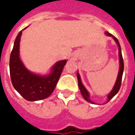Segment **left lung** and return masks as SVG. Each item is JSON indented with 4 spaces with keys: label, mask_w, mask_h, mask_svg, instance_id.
<instances>
[{
    "label": "left lung",
    "mask_w": 135,
    "mask_h": 135,
    "mask_svg": "<svg viewBox=\"0 0 135 135\" xmlns=\"http://www.w3.org/2000/svg\"><path fill=\"white\" fill-rule=\"evenodd\" d=\"M105 34H106V35L112 37L113 38V40L116 41V44L118 45V46H119V64H120L119 74H118V76H117V79H116V83H115V85H114V86H113V88L112 89V90L110 91V93L108 94V95L107 102H108L113 96H114V95H116V93L119 92V89H120V87H121L122 75H123V71H124V61H123V57H122V50H121V47H120V44H119V40H117V38H116V37H114L113 35H111V34L109 33V32H106ZM76 76H77V79H78V85H79V90H80V92H81V93H82L83 98H85V100H87V101L89 102V103H94L90 99V94H89L88 90H86V88H85V86H84L83 84L82 83V81H81V79H80V76H79V74L78 73V72H77V74H76Z\"/></svg>",
    "instance_id": "1"
}]
</instances>
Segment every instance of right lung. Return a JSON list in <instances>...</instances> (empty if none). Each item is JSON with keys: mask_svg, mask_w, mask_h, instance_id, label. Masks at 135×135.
<instances>
[{"mask_svg": "<svg viewBox=\"0 0 135 135\" xmlns=\"http://www.w3.org/2000/svg\"><path fill=\"white\" fill-rule=\"evenodd\" d=\"M22 33V30L18 34L11 53L9 67L12 85L27 100L36 101L47 98L56 88L67 61L62 60L57 62L52 68L50 74L47 76H40L30 72L19 58V43Z\"/></svg>", "mask_w": 135, "mask_h": 135, "instance_id": "right-lung-1", "label": "right lung"}]
</instances>
